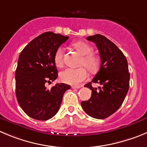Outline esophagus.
I'll list each match as a JSON object with an SVG mask.
<instances>
[{"label":"esophagus","mask_w":147,"mask_h":147,"mask_svg":"<svg viewBox=\"0 0 147 147\" xmlns=\"http://www.w3.org/2000/svg\"><path fill=\"white\" fill-rule=\"evenodd\" d=\"M81 87H82L81 86H72V89H75V88L78 89V88H81Z\"/></svg>","instance_id":"obj_1"}]
</instances>
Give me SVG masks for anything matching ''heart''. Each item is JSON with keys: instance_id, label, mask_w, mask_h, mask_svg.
<instances>
[{"instance_id": "1", "label": "heart", "mask_w": 147, "mask_h": 147, "mask_svg": "<svg viewBox=\"0 0 147 147\" xmlns=\"http://www.w3.org/2000/svg\"><path fill=\"white\" fill-rule=\"evenodd\" d=\"M75 49L83 55L80 60V65L86 67L90 72H95L98 67V60L95 55L93 54L92 46L88 42L78 41L73 43ZM55 64L59 67L64 64V49L59 47L57 49L54 54ZM88 76L87 70L83 67L79 68H67L60 72V79L64 83L70 85H78L86 80Z\"/></svg>"}]
</instances>
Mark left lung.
Returning <instances> with one entry per match:
<instances>
[{"instance_id":"1","label":"left lung","mask_w":147,"mask_h":147,"mask_svg":"<svg viewBox=\"0 0 147 147\" xmlns=\"http://www.w3.org/2000/svg\"><path fill=\"white\" fill-rule=\"evenodd\" d=\"M88 40L96 43L99 51L100 69L91 82L85 85L92 90L90 99L81 102L83 110L90 117L105 119L121 107L129 89L130 73L127 61L117 46L104 35L88 36ZM102 85L98 89L91 84Z\"/></svg>"}]
</instances>
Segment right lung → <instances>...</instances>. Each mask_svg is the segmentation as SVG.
<instances>
[{
	"label": "right lung",
	"mask_w": 147,
	"mask_h": 147,
	"mask_svg": "<svg viewBox=\"0 0 147 147\" xmlns=\"http://www.w3.org/2000/svg\"><path fill=\"white\" fill-rule=\"evenodd\" d=\"M69 39L53 32H46L34 38L20 53L15 72L16 96L18 103L29 117L47 120L58 112L65 91L70 86L57 83L51 89L47 83L58 77L54 54Z\"/></svg>",
	"instance_id": "obj_1"
}]
</instances>
